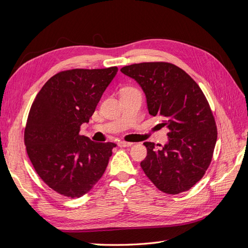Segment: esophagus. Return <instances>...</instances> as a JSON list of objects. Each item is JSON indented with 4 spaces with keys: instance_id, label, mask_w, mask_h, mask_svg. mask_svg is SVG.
<instances>
[{
    "instance_id": "1",
    "label": "esophagus",
    "mask_w": 248,
    "mask_h": 248,
    "mask_svg": "<svg viewBox=\"0 0 248 248\" xmlns=\"http://www.w3.org/2000/svg\"><path fill=\"white\" fill-rule=\"evenodd\" d=\"M119 147H123V148H126V147H131L132 146V142H129V141H119Z\"/></svg>"
}]
</instances>
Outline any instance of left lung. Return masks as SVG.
Listing matches in <instances>:
<instances>
[{
    "label": "left lung",
    "mask_w": 248,
    "mask_h": 248,
    "mask_svg": "<svg viewBox=\"0 0 248 248\" xmlns=\"http://www.w3.org/2000/svg\"><path fill=\"white\" fill-rule=\"evenodd\" d=\"M125 76L144 91L151 116L169 129L166 145L146 141L140 167L159 190L178 194L190 189L212 160L217 128L211 108L199 85L184 70L166 62L125 66Z\"/></svg>",
    "instance_id": "left-lung-1"
}]
</instances>
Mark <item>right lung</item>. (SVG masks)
Listing matches in <instances>:
<instances>
[{
    "label": "right lung",
    "instance_id": "add662e5",
    "mask_svg": "<svg viewBox=\"0 0 248 248\" xmlns=\"http://www.w3.org/2000/svg\"><path fill=\"white\" fill-rule=\"evenodd\" d=\"M117 67L72 69L50 78L29 112L25 145L37 174L58 193L80 198L106 170L114 142H95L80 136Z\"/></svg>",
    "mask_w": 248,
    "mask_h": 248
}]
</instances>
